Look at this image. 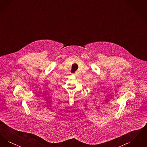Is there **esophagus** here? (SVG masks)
Masks as SVG:
<instances>
[{
    "label": "esophagus",
    "instance_id": "1",
    "mask_svg": "<svg viewBox=\"0 0 147 147\" xmlns=\"http://www.w3.org/2000/svg\"><path fill=\"white\" fill-rule=\"evenodd\" d=\"M75 75H76V76H78V73H77V72H76V73H75Z\"/></svg>",
    "mask_w": 147,
    "mask_h": 147
}]
</instances>
